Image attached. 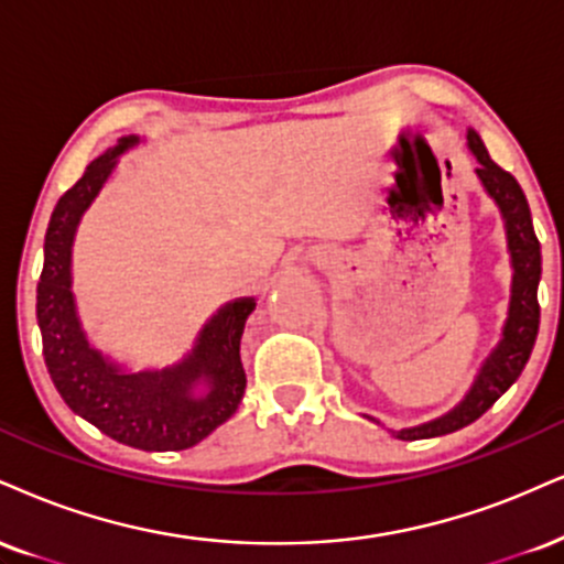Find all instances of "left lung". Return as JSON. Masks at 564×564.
I'll list each match as a JSON object with an SVG mask.
<instances>
[{
  "instance_id": "1",
  "label": "left lung",
  "mask_w": 564,
  "mask_h": 564,
  "mask_svg": "<svg viewBox=\"0 0 564 564\" xmlns=\"http://www.w3.org/2000/svg\"><path fill=\"white\" fill-rule=\"evenodd\" d=\"M467 149L476 158L478 167L476 175L484 186V192L491 196L494 205L499 207L501 220H505L507 234V252H510V268H512V283H510V307H507V321L501 325V336L491 355L480 365L476 381H473L470 391L457 406H452L446 415L429 423L412 425V429L391 431L393 436L402 441H417V438H433L446 436L465 425L476 423L484 412L505 393L510 386L518 381L522 368H525L528 357H531L535 336H539V281H541V243L535 239L531 207H528L525 194H522L520 183L512 178L510 173L488 158L480 135L467 128ZM372 423L376 417L365 415Z\"/></svg>"
}]
</instances>
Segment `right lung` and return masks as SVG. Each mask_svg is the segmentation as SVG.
<instances>
[{"mask_svg": "<svg viewBox=\"0 0 564 564\" xmlns=\"http://www.w3.org/2000/svg\"><path fill=\"white\" fill-rule=\"evenodd\" d=\"M139 144V135H123L59 196L44 236L36 317L46 370L76 415L133 449L181 452L239 410L247 389L241 334L257 300L239 296L217 307L194 347L167 368L131 370L88 341L73 294V243L80 217L110 181L118 160Z\"/></svg>", "mask_w": 564, "mask_h": 564, "instance_id": "right-lung-1", "label": "right lung"}]
</instances>
